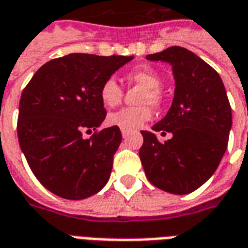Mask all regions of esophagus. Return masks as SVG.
<instances>
[{
    "mask_svg": "<svg viewBox=\"0 0 248 248\" xmlns=\"http://www.w3.org/2000/svg\"><path fill=\"white\" fill-rule=\"evenodd\" d=\"M122 135H123V137H126L128 135H129V132L125 131V129H122Z\"/></svg>",
    "mask_w": 248,
    "mask_h": 248,
    "instance_id": "34e87169",
    "label": "esophagus"
}]
</instances>
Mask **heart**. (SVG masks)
I'll return each instance as SVG.
<instances>
[{
  "label": "heart",
  "mask_w": 248,
  "mask_h": 248,
  "mask_svg": "<svg viewBox=\"0 0 248 248\" xmlns=\"http://www.w3.org/2000/svg\"><path fill=\"white\" fill-rule=\"evenodd\" d=\"M126 80L129 84L142 87V91L137 95L139 107L123 108L120 111L112 112L107 117V124L111 126H117L125 131H133L146 123L152 117V111L149 106L158 108L162 103V92L160 90L161 78L152 70H136L126 75ZM100 100L108 108L119 106L123 100L122 86L111 78L107 79L100 87Z\"/></svg>",
  "instance_id": "b5f03b06"
}]
</instances>
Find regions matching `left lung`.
Instances as JSON below:
<instances>
[{
    "mask_svg": "<svg viewBox=\"0 0 248 248\" xmlns=\"http://www.w3.org/2000/svg\"><path fill=\"white\" fill-rule=\"evenodd\" d=\"M166 62L174 77V97L164 119L141 131L140 160L152 185L171 194H189L210 178L227 149L232 117L219 74L194 52L171 46L146 55ZM156 131L172 133L160 143Z\"/></svg>",
    "mask_w": 248,
    "mask_h": 248,
    "instance_id": "1",
    "label": "left lung"
}]
</instances>
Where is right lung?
<instances>
[{
	"mask_svg": "<svg viewBox=\"0 0 248 248\" xmlns=\"http://www.w3.org/2000/svg\"><path fill=\"white\" fill-rule=\"evenodd\" d=\"M133 57L74 52L38 70L19 100L18 141L30 169L47 190L84 200L106 186L122 132L109 126L90 139L107 111L100 87Z\"/></svg>",
	"mask_w": 248,
	"mask_h": 248,
	"instance_id": "add662e5",
	"label": "right lung"
}]
</instances>
